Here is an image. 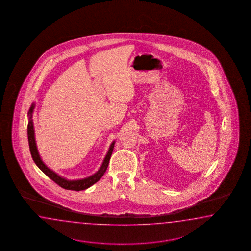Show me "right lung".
Returning a JSON list of instances; mask_svg holds the SVG:
<instances>
[{
    "label": "right lung",
    "mask_w": 251,
    "mask_h": 251,
    "mask_svg": "<svg viewBox=\"0 0 251 251\" xmlns=\"http://www.w3.org/2000/svg\"><path fill=\"white\" fill-rule=\"evenodd\" d=\"M35 105H36V103L32 102V104L30 106L29 111L28 112V139L30 154H31V156L33 158L35 164L38 166L39 169L46 176H48L51 180H53L55 183L58 184L59 186H61L62 188H64V189L81 191V190L89 188L90 186H92L96 182H98L101 178V176L104 175L106 169L108 167L109 161H110V158H111L112 151H113V148H114V145H115V140H113L112 144L110 145L109 151H108L107 154H106L105 157H104V159L102 161V164H101L99 170L96 173L88 177L77 179V180H68V179L65 178V177H63L61 176H59L58 174H56L55 171H53L50 167H47V165H45L44 162L42 161L41 157L39 156V151H38L37 144H36L33 120H32V114H33Z\"/></svg>",
    "instance_id": "obj_1"
}]
</instances>
